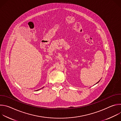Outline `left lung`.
Returning <instances> with one entry per match:
<instances>
[{
    "label": "left lung",
    "mask_w": 121,
    "mask_h": 121,
    "mask_svg": "<svg viewBox=\"0 0 121 121\" xmlns=\"http://www.w3.org/2000/svg\"><path fill=\"white\" fill-rule=\"evenodd\" d=\"M99 81H100V80H99V81H98V82H97V83H96V84H97V83H99Z\"/></svg>",
    "instance_id": "obj_1"
}]
</instances>
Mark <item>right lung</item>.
Here are the masks:
<instances>
[{"instance_id":"1","label":"right lung","mask_w":121,"mask_h":121,"mask_svg":"<svg viewBox=\"0 0 121 121\" xmlns=\"http://www.w3.org/2000/svg\"><path fill=\"white\" fill-rule=\"evenodd\" d=\"M43 88H42V89H43ZM41 90V89H39V90H37V91H39V90Z\"/></svg>"}]
</instances>
